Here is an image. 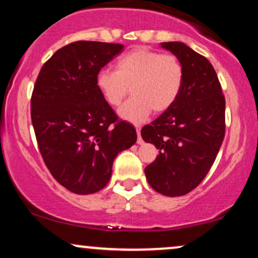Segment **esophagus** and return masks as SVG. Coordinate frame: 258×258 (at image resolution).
<instances>
[{"label":"esophagus","instance_id":"esophagus-1","mask_svg":"<svg viewBox=\"0 0 258 258\" xmlns=\"http://www.w3.org/2000/svg\"><path fill=\"white\" fill-rule=\"evenodd\" d=\"M136 131H137V136H138L137 143L138 144H143V139H142V137H141V127L136 126Z\"/></svg>","mask_w":258,"mask_h":258}]
</instances>
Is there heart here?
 Segmentation results:
<instances>
[{"instance_id": "obj_1", "label": "heart", "mask_w": 258, "mask_h": 258, "mask_svg": "<svg viewBox=\"0 0 258 258\" xmlns=\"http://www.w3.org/2000/svg\"><path fill=\"white\" fill-rule=\"evenodd\" d=\"M184 69L173 54L137 47L115 61V72L100 69L96 86L111 106L121 104L130 90L133 96L119 109L121 119L139 123L154 112H164L178 98Z\"/></svg>"}]
</instances>
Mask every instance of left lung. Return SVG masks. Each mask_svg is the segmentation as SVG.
<instances>
[{
  "label": "left lung",
  "mask_w": 258,
  "mask_h": 258,
  "mask_svg": "<svg viewBox=\"0 0 258 258\" xmlns=\"http://www.w3.org/2000/svg\"><path fill=\"white\" fill-rule=\"evenodd\" d=\"M184 69L180 93L170 109L142 128L159 149L144 170L150 186L166 197L188 194L214 165L226 132V99L214 67L182 42H162Z\"/></svg>",
  "instance_id": "obj_1"
}]
</instances>
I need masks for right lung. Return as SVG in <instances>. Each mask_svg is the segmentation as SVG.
I'll list each match as a JSON object with an SVG mask.
<instances>
[{
    "mask_svg": "<svg viewBox=\"0 0 258 258\" xmlns=\"http://www.w3.org/2000/svg\"><path fill=\"white\" fill-rule=\"evenodd\" d=\"M122 44L76 41L41 68L31 96L37 146L54 179L75 194L108 184L112 162L137 141L135 127L119 120L96 86L97 73Z\"/></svg>",
    "mask_w": 258,
    "mask_h": 258,
    "instance_id": "obj_1",
    "label": "right lung"
}]
</instances>
